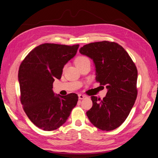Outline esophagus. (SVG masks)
<instances>
[{"mask_svg":"<svg viewBox=\"0 0 158 158\" xmlns=\"http://www.w3.org/2000/svg\"><path fill=\"white\" fill-rule=\"evenodd\" d=\"M78 98H79V99H85V98H86V96L84 95V94H79Z\"/></svg>","mask_w":158,"mask_h":158,"instance_id":"1","label":"esophagus"}]
</instances>
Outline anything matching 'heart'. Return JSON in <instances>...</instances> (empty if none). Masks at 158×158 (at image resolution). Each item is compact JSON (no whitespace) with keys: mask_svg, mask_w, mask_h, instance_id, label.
<instances>
[{"mask_svg":"<svg viewBox=\"0 0 158 158\" xmlns=\"http://www.w3.org/2000/svg\"><path fill=\"white\" fill-rule=\"evenodd\" d=\"M89 61V59L86 57H85V56H79V57H78L76 59L75 64H76V65H78L82 64L84 63Z\"/></svg>","mask_w":158,"mask_h":158,"instance_id":"b5f03b06","label":"heart"}]
</instances>
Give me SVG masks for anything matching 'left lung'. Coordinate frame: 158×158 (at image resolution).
Wrapping results in <instances>:
<instances>
[{
	"label": "left lung",
	"instance_id": "obj_1",
	"mask_svg": "<svg viewBox=\"0 0 158 158\" xmlns=\"http://www.w3.org/2000/svg\"><path fill=\"white\" fill-rule=\"evenodd\" d=\"M80 52L93 60L96 82L108 89L101 100L92 96L93 107L86 112L90 122L102 131L117 128L127 118L137 97V69L121 45L110 41L84 45Z\"/></svg>",
	"mask_w": 158,
	"mask_h": 158
}]
</instances>
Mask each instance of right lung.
<instances>
[{"instance_id": "right-lung-1", "label": "right lung", "mask_w": 158, "mask_h": 158, "mask_svg": "<svg viewBox=\"0 0 158 158\" xmlns=\"http://www.w3.org/2000/svg\"><path fill=\"white\" fill-rule=\"evenodd\" d=\"M78 47L79 44H42L21 63V103L30 121L43 131H54L64 124L78 102L76 93L55 96L52 84L56 78L61 79L65 64L74 57Z\"/></svg>"}]
</instances>
